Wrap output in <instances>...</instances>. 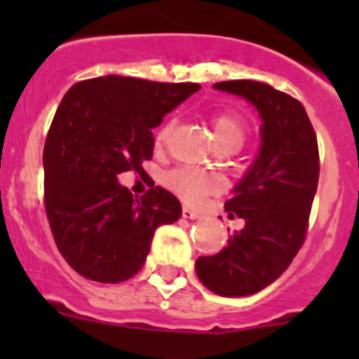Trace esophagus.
<instances>
[{
  "mask_svg": "<svg viewBox=\"0 0 359 359\" xmlns=\"http://www.w3.org/2000/svg\"><path fill=\"white\" fill-rule=\"evenodd\" d=\"M183 217L185 219H201V214H199V212H196L194 208L183 207Z\"/></svg>",
  "mask_w": 359,
  "mask_h": 359,
  "instance_id": "obj_1",
  "label": "esophagus"
}]
</instances>
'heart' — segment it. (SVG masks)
Masks as SVG:
<instances>
[{
    "instance_id": "heart-1",
    "label": "heart",
    "mask_w": 359,
    "mask_h": 359,
    "mask_svg": "<svg viewBox=\"0 0 359 359\" xmlns=\"http://www.w3.org/2000/svg\"><path fill=\"white\" fill-rule=\"evenodd\" d=\"M214 126V135L217 145H231V147L239 149L244 144L246 138V128L244 122L237 115L231 113H221L214 118L212 122ZM170 133V123H165L163 128L158 131L156 135V144L161 145L165 138ZM163 183L167 189H170L174 194H177L182 199L189 203H198L201 201L205 196L217 192L223 187V180L215 172H208V170L196 169V167H176V169L169 170L163 176Z\"/></svg>"
}]
</instances>
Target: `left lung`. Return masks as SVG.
Instances as JSON below:
<instances>
[{
	"mask_svg": "<svg viewBox=\"0 0 359 359\" xmlns=\"http://www.w3.org/2000/svg\"><path fill=\"white\" fill-rule=\"evenodd\" d=\"M214 90L255 107L261 147L224 203L244 226L221 252L199 257L196 273L221 297H248L277 280L302 246L318 187V144L302 104L269 84L226 81Z\"/></svg>",
	"mask_w": 359,
	"mask_h": 359,
	"instance_id": "left-lung-1",
	"label": "left lung"
}]
</instances>
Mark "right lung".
<instances>
[{
	"instance_id": "1",
	"label": "right lung",
	"mask_w": 359,
	"mask_h": 359,
	"mask_svg": "<svg viewBox=\"0 0 359 359\" xmlns=\"http://www.w3.org/2000/svg\"><path fill=\"white\" fill-rule=\"evenodd\" d=\"M199 88L107 75L65 95L44 144V207L57 248L79 275L128 280L144 266L156 228L182 217L169 190L133 198L118 176L140 172L152 158V129Z\"/></svg>"
}]
</instances>
